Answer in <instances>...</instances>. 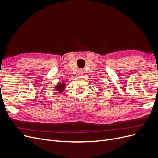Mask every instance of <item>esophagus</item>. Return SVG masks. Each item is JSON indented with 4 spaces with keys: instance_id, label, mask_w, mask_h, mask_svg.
Wrapping results in <instances>:
<instances>
[{
    "instance_id": "1",
    "label": "esophagus",
    "mask_w": 158,
    "mask_h": 158,
    "mask_svg": "<svg viewBox=\"0 0 158 158\" xmlns=\"http://www.w3.org/2000/svg\"><path fill=\"white\" fill-rule=\"evenodd\" d=\"M83 74H84V72H83V70L82 69H80L79 70H78V75H83Z\"/></svg>"
}]
</instances>
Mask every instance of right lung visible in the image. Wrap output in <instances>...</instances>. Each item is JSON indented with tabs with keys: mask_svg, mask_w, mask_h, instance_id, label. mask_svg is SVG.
Instances as JSON below:
<instances>
[{
	"mask_svg": "<svg viewBox=\"0 0 158 158\" xmlns=\"http://www.w3.org/2000/svg\"><path fill=\"white\" fill-rule=\"evenodd\" d=\"M64 86H65L64 83H62V84L60 83V84H59V85H56V87L55 88V89H56V91H58L59 93H60L64 89Z\"/></svg>",
	"mask_w": 158,
	"mask_h": 158,
	"instance_id": "obj_1",
	"label": "right lung"
}]
</instances>
